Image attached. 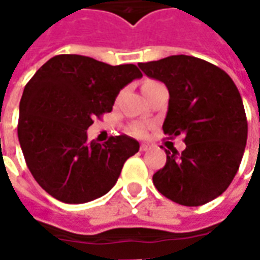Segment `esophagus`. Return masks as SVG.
<instances>
[{"label": "esophagus", "instance_id": "obj_1", "mask_svg": "<svg viewBox=\"0 0 260 260\" xmlns=\"http://www.w3.org/2000/svg\"><path fill=\"white\" fill-rule=\"evenodd\" d=\"M146 150H149V145H146V143H142L141 152H146Z\"/></svg>", "mask_w": 260, "mask_h": 260}]
</instances>
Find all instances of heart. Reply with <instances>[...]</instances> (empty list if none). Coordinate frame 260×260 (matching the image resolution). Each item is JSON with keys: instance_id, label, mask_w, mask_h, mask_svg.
<instances>
[{"instance_id": "b5f03b06", "label": "heart", "mask_w": 260, "mask_h": 260, "mask_svg": "<svg viewBox=\"0 0 260 260\" xmlns=\"http://www.w3.org/2000/svg\"><path fill=\"white\" fill-rule=\"evenodd\" d=\"M153 83H156V82H153V80H147V82H145V83H143V87L153 85ZM131 131H132V134H135V135H143L145 128H143L142 125H136V126H134V128H132Z\"/></svg>"}]
</instances>
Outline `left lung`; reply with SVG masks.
Returning <instances> with one entry per match:
<instances>
[{
  "label": "left lung",
  "mask_w": 260,
  "mask_h": 260,
  "mask_svg": "<svg viewBox=\"0 0 260 260\" xmlns=\"http://www.w3.org/2000/svg\"><path fill=\"white\" fill-rule=\"evenodd\" d=\"M170 93L163 124L170 138L184 135L185 150H166L153 175L157 191L184 206H201L223 193L244 156L248 122L237 86L223 69L191 55L139 62Z\"/></svg>",
  "instance_id": "8db88e82"
}]
</instances>
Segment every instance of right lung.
Instances as JSON below:
<instances>
[{"label":"right lung","mask_w":260,"mask_h":260,"mask_svg":"<svg viewBox=\"0 0 260 260\" xmlns=\"http://www.w3.org/2000/svg\"><path fill=\"white\" fill-rule=\"evenodd\" d=\"M141 76L134 64L113 67L76 54L55 55L33 75L20 99L18 138L27 169L47 193L86 203L115 185L139 143L126 135L97 143L86 131Z\"/></svg>","instance_id":"right-lung-1"}]
</instances>
